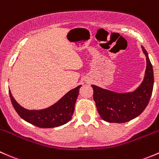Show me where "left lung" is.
I'll return each mask as SVG.
<instances>
[{"mask_svg": "<svg viewBox=\"0 0 159 159\" xmlns=\"http://www.w3.org/2000/svg\"><path fill=\"white\" fill-rule=\"evenodd\" d=\"M142 49L146 57V70L143 81L135 91L119 93L91 85L98 112L106 122H129L139 116L148 106L153 89V69L147 51L143 47Z\"/></svg>", "mask_w": 159, "mask_h": 159, "instance_id": "8db88e82", "label": "left lung"}]
</instances>
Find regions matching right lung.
<instances>
[{
	"instance_id": "1",
	"label": "right lung",
	"mask_w": 159,
	"mask_h": 159,
	"mask_svg": "<svg viewBox=\"0 0 159 159\" xmlns=\"http://www.w3.org/2000/svg\"><path fill=\"white\" fill-rule=\"evenodd\" d=\"M81 85L69 91L53 106L40 110H28L17 103L9 89L10 97L17 114L24 120L39 128H54L67 123L74 112Z\"/></svg>"
}]
</instances>
